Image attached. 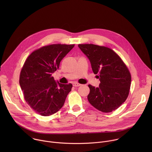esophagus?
<instances>
[{"instance_id":"obj_1","label":"esophagus","mask_w":152,"mask_h":152,"mask_svg":"<svg viewBox=\"0 0 152 152\" xmlns=\"http://www.w3.org/2000/svg\"><path fill=\"white\" fill-rule=\"evenodd\" d=\"M73 85L74 86H79L80 85V84L78 82H73Z\"/></svg>"}]
</instances>
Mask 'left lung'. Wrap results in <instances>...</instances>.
I'll list each match as a JSON object with an SVG mask.
<instances>
[{
    "instance_id": "1",
    "label": "left lung",
    "mask_w": 152,
    "mask_h": 152,
    "mask_svg": "<svg viewBox=\"0 0 152 152\" xmlns=\"http://www.w3.org/2000/svg\"><path fill=\"white\" fill-rule=\"evenodd\" d=\"M90 59L93 73L98 75L99 87L88 85V100L97 110L111 113L119 107L128 97L131 75L121 58L111 49L93 44H79Z\"/></svg>"
}]
</instances>
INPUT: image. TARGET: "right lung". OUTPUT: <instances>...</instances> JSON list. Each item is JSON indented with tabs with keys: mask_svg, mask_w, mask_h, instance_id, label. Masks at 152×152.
I'll return each mask as SVG.
<instances>
[{
	"mask_svg": "<svg viewBox=\"0 0 152 152\" xmlns=\"http://www.w3.org/2000/svg\"><path fill=\"white\" fill-rule=\"evenodd\" d=\"M75 45L55 44L34 50L21 70L19 83L26 103L37 114L49 116L63 106L72 84H62L52 76L61 60Z\"/></svg>",
	"mask_w": 152,
	"mask_h": 152,
	"instance_id": "right-lung-1",
	"label": "right lung"
}]
</instances>
